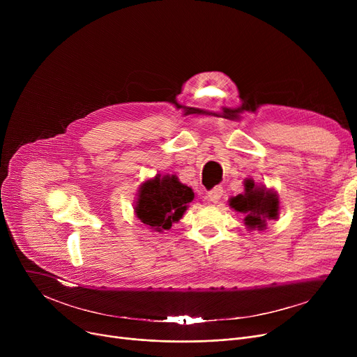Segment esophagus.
Masks as SVG:
<instances>
[{"label":"esophagus","instance_id":"1","mask_svg":"<svg viewBox=\"0 0 357 357\" xmlns=\"http://www.w3.org/2000/svg\"><path fill=\"white\" fill-rule=\"evenodd\" d=\"M221 197H222V186L221 185H217L213 190L208 191V199L211 202H218Z\"/></svg>","mask_w":357,"mask_h":357}]
</instances>
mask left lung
Masks as SVG:
<instances>
[{
    "instance_id": "obj_1",
    "label": "left lung",
    "mask_w": 357,
    "mask_h": 357,
    "mask_svg": "<svg viewBox=\"0 0 357 357\" xmlns=\"http://www.w3.org/2000/svg\"><path fill=\"white\" fill-rule=\"evenodd\" d=\"M278 198L275 194L268 192L264 188H256L255 182L246 181V191L231 198L230 205L238 211L246 214V226L249 229H264L265 221L278 217Z\"/></svg>"
}]
</instances>
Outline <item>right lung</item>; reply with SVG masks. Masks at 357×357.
<instances>
[{"label":"right lung","mask_w":357,"mask_h":357,"mask_svg":"<svg viewBox=\"0 0 357 357\" xmlns=\"http://www.w3.org/2000/svg\"><path fill=\"white\" fill-rule=\"evenodd\" d=\"M194 199L190 186L182 185L175 175L156 176L146 182L139 194L136 214L146 226L156 231L169 230Z\"/></svg>","instance_id":"right-lung-1"}]
</instances>
